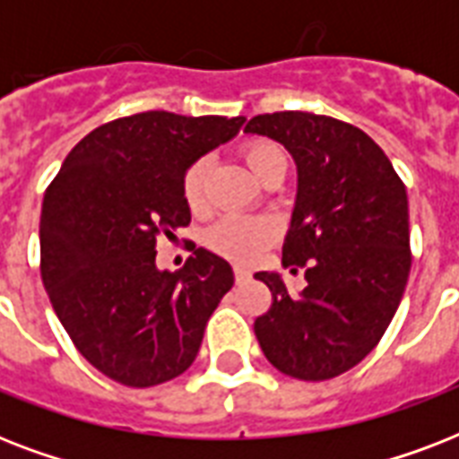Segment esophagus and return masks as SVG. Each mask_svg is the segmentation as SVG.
<instances>
[{"label":"esophagus","mask_w":459,"mask_h":459,"mask_svg":"<svg viewBox=\"0 0 459 459\" xmlns=\"http://www.w3.org/2000/svg\"><path fill=\"white\" fill-rule=\"evenodd\" d=\"M236 283H245V281H250L252 273L247 272V269H243V266H236Z\"/></svg>","instance_id":"34e87169"}]
</instances>
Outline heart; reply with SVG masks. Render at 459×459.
Here are the masks:
<instances>
[{
	"label": "heart",
	"instance_id": "heart-1",
	"mask_svg": "<svg viewBox=\"0 0 459 459\" xmlns=\"http://www.w3.org/2000/svg\"><path fill=\"white\" fill-rule=\"evenodd\" d=\"M243 157L252 173L262 178L266 169L281 159H286L283 150L273 145L269 140H252L243 147ZM207 180H209V159H195L187 166L183 178H180V193L186 200V207L193 214H200L207 204ZM279 238V223L272 216H245L233 214L216 221L204 236V243L216 255L238 262V264H250Z\"/></svg>",
	"mask_w": 459,
	"mask_h": 459
}]
</instances>
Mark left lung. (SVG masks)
<instances>
[{"instance_id": "8db88e82", "label": "left lung", "mask_w": 459, "mask_h": 459, "mask_svg": "<svg viewBox=\"0 0 459 459\" xmlns=\"http://www.w3.org/2000/svg\"><path fill=\"white\" fill-rule=\"evenodd\" d=\"M245 133L276 140L298 164V197L283 266L305 269L290 293L259 272L272 307L255 321L266 359L300 381H326L377 348L412 266L405 183L391 159L355 126L307 111L250 118Z\"/></svg>"}]
</instances>
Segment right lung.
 <instances>
[{
    "label": "right lung",
    "instance_id": "right-lung-1",
    "mask_svg": "<svg viewBox=\"0 0 459 459\" xmlns=\"http://www.w3.org/2000/svg\"><path fill=\"white\" fill-rule=\"evenodd\" d=\"M243 124L171 111L117 118L88 133L45 190L42 283L78 352L104 377L150 388L195 362L233 269L193 247L183 269L159 272L154 247L190 223L180 193L187 166Z\"/></svg>",
    "mask_w": 459,
    "mask_h": 459
}]
</instances>
